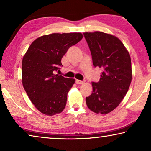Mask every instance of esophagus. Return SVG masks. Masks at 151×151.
I'll use <instances>...</instances> for the list:
<instances>
[{
    "label": "esophagus",
    "mask_w": 151,
    "mask_h": 151,
    "mask_svg": "<svg viewBox=\"0 0 151 151\" xmlns=\"http://www.w3.org/2000/svg\"><path fill=\"white\" fill-rule=\"evenodd\" d=\"M75 82H76V83L77 84V85H82V84L84 83V81H80V80H77V79H76V80L75 81Z\"/></svg>",
    "instance_id": "esophagus-1"
}]
</instances>
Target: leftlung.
<instances>
[{
	"label": "left lung",
	"instance_id": "8db88e82",
	"mask_svg": "<svg viewBox=\"0 0 151 151\" xmlns=\"http://www.w3.org/2000/svg\"><path fill=\"white\" fill-rule=\"evenodd\" d=\"M94 67L103 69L100 80L93 82V93L86 98L88 109L108 114L119 105L132 80L131 57L122 42L107 33L84 32Z\"/></svg>",
	"mask_w": 151,
	"mask_h": 151
}]
</instances>
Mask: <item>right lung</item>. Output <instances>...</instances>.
<instances>
[{"instance_id":"1","label":"right lung","mask_w":151,"mask_h":151,"mask_svg":"<svg viewBox=\"0 0 151 151\" xmlns=\"http://www.w3.org/2000/svg\"><path fill=\"white\" fill-rule=\"evenodd\" d=\"M81 32L52 33L35 40L22 62V83L32 104L48 116L65 108L68 91L75 83L55 72L68 48L83 39Z\"/></svg>"}]
</instances>
